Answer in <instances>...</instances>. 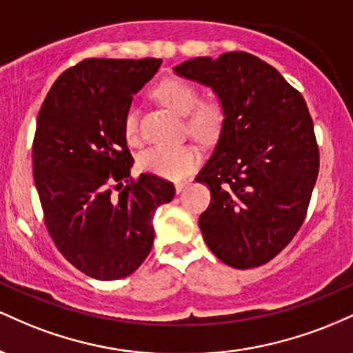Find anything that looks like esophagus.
I'll use <instances>...</instances> for the list:
<instances>
[{"label": "esophagus", "instance_id": "obj_1", "mask_svg": "<svg viewBox=\"0 0 353 353\" xmlns=\"http://www.w3.org/2000/svg\"><path fill=\"white\" fill-rule=\"evenodd\" d=\"M188 184H189L188 181H177L176 184H174V188H176V192H177V194H181L182 190H184L185 188H188Z\"/></svg>", "mask_w": 353, "mask_h": 353}]
</instances>
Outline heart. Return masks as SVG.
Wrapping results in <instances>:
<instances>
[{
	"instance_id": "1",
	"label": "heart",
	"mask_w": 353,
	"mask_h": 353,
	"mask_svg": "<svg viewBox=\"0 0 353 353\" xmlns=\"http://www.w3.org/2000/svg\"><path fill=\"white\" fill-rule=\"evenodd\" d=\"M154 92L169 109L188 117V129L194 137L212 141L221 134L225 121L224 106L217 98L199 99V88L189 79L171 76L161 81ZM124 134L131 143L139 139V112L134 106L125 111ZM199 159L201 152L196 145L157 144L139 154V168L156 176L179 179L192 171Z\"/></svg>"
}]
</instances>
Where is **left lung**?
I'll return each mask as SVG.
<instances>
[{
  "label": "left lung",
  "instance_id": "1",
  "mask_svg": "<svg viewBox=\"0 0 353 353\" xmlns=\"http://www.w3.org/2000/svg\"><path fill=\"white\" fill-rule=\"evenodd\" d=\"M209 86L225 111L197 182L210 190L199 228L217 259L236 269L267 264L305 221L319 145L305 99L275 68L244 51L174 68Z\"/></svg>",
  "mask_w": 353,
  "mask_h": 353
}]
</instances>
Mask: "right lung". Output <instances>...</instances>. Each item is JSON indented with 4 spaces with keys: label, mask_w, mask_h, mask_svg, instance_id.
<instances>
[{
    "label": "right lung",
    "mask_w": 353,
    "mask_h": 353,
    "mask_svg": "<svg viewBox=\"0 0 353 353\" xmlns=\"http://www.w3.org/2000/svg\"><path fill=\"white\" fill-rule=\"evenodd\" d=\"M163 61L84 59L48 92L33 143V176L48 232L76 269L98 281L131 275L152 249V217L172 182L131 179L124 116Z\"/></svg>",
    "instance_id": "1"
}]
</instances>
